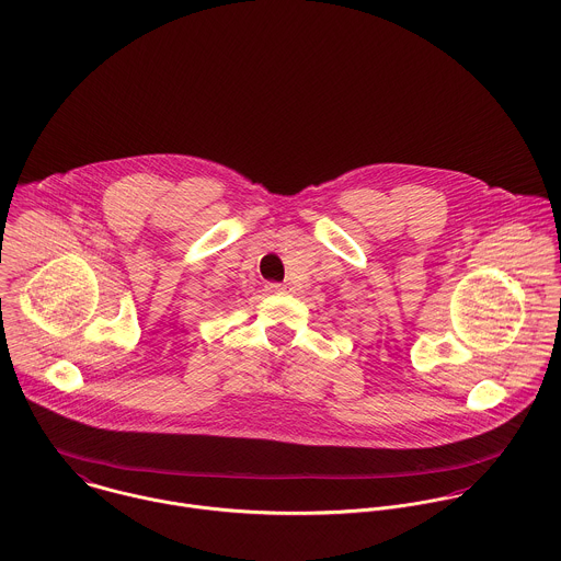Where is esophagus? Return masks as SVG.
<instances>
[{"label":"esophagus","instance_id":"esophagus-1","mask_svg":"<svg viewBox=\"0 0 561 561\" xmlns=\"http://www.w3.org/2000/svg\"><path fill=\"white\" fill-rule=\"evenodd\" d=\"M265 289H267L270 294H283L287 287H285V285H280V283H267V285H265Z\"/></svg>","mask_w":561,"mask_h":561}]
</instances>
